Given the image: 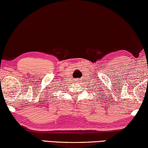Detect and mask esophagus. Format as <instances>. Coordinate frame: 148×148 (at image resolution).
<instances>
[{
	"mask_svg": "<svg viewBox=\"0 0 148 148\" xmlns=\"http://www.w3.org/2000/svg\"><path fill=\"white\" fill-rule=\"evenodd\" d=\"M76 79V82H78V83H79V82H80V80H81V79Z\"/></svg>",
	"mask_w": 148,
	"mask_h": 148,
	"instance_id": "1",
	"label": "esophagus"
}]
</instances>
